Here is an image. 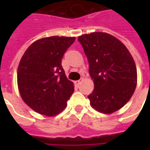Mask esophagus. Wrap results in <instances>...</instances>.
I'll return each instance as SVG.
<instances>
[{
    "label": "esophagus",
    "instance_id": "esophagus-1",
    "mask_svg": "<svg viewBox=\"0 0 150 150\" xmlns=\"http://www.w3.org/2000/svg\"><path fill=\"white\" fill-rule=\"evenodd\" d=\"M74 83H75V86H79L80 83V80H75V81H74Z\"/></svg>",
    "mask_w": 150,
    "mask_h": 150
}]
</instances>
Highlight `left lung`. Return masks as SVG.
<instances>
[{"label":"left lung","instance_id":"left-lung-1","mask_svg":"<svg viewBox=\"0 0 150 150\" xmlns=\"http://www.w3.org/2000/svg\"><path fill=\"white\" fill-rule=\"evenodd\" d=\"M89 63L94 90L88 96L94 109L112 114L124 107L134 93L137 81L132 56L118 38L104 32L79 36Z\"/></svg>","mask_w":150,"mask_h":150}]
</instances>
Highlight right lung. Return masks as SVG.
Segmentation results:
<instances>
[{
  "label": "right lung",
  "instance_id": "right-lung-1",
  "mask_svg": "<svg viewBox=\"0 0 150 150\" xmlns=\"http://www.w3.org/2000/svg\"><path fill=\"white\" fill-rule=\"evenodd\" d=\"M75 37L43 38L29 46L18 68V91L21 99L36 112L47 116L58 115L67 107L74 91L67 79L62 58Z\"/></svg>",
  "mask_w": 150,
  "mask_h": 150
}]
</instances>
